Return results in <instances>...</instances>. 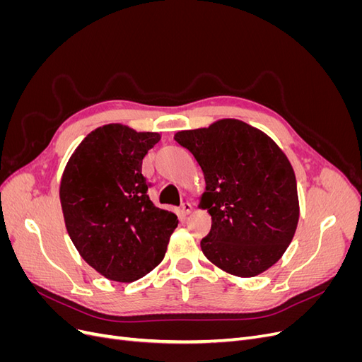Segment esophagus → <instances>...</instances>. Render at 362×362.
Segmentation results:
<instances>
[{
    "label": "esophagus",
    "instance_id": "obj_1",
    "mask_svg": "<svg viewBox=\"0 0 362 362\" xmlns=\"http://www.w3.org/2000/svg\"><path fill=\"white\" fill-rule=\"evenodd\" d=\"M192 210H193V206H192L190 202H182V204H181V211H182V214H189Z\"/></svg>",
    "mask_w": 362,
    "mask_h": 362
}]
</instances>
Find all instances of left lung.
<instances>
[{"label": "left lung", "instance_id": "obj_1", "mask_svg": "<svg viewBox=\"0 0 362 362\" xmlns=\"http://www.w3.org/2000/svg\"><path fill=\"white\" fill-rule=\"evenodd\" d=\"M173 139L204 172L201 206L213 221L201 242L204 255L242 278L275 264L299 221L298 185L286 154L262 131L237 119L180 131Z\"/></svg>", "mask_w": 362, "mask_h": 362}]
</instances>
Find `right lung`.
Wrapping results in <instances>:
<instances>
[{"label": "right lung", "mask_w": 362, "mask_h": 362, "mask_svg": "<svg viewBox=\"0 0 362 362\" xmlns=\"http://www.w3.org/2000/svg\"><path fill=\"white\" fill-rule=\"evenodd\" d=\"M160 140L124 125L87 136L64 169L60 201L72 243L112 281L133 282L160 264L178 218L148 196L141 160Z\"/></svg>", "instance_id": "1"}]
</instances>
